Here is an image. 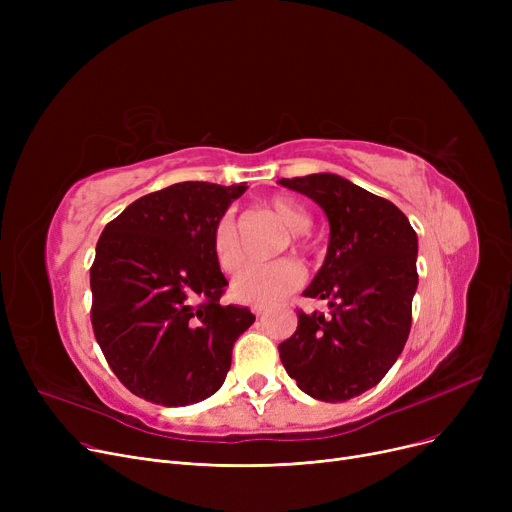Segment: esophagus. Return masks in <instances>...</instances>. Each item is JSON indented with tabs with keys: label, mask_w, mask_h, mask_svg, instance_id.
I'll return each mask as SVG.
<instances>
[{
	"label": "esophagus",
	"mask_w": 512,
	"mask_h": 512,
	"mask_svg": "<svg viewBox=\"0 0 512 512\" xmlns=\"http://www.w3.org/2000/svg\"><path fill=\"white\" fill-rule=\"evenodd\" d=\"M251 311H253L257 317H261V315H263V311H265V307H263V305H253V307H251Z\"/></svg>",
	"instance_id": "1"
}]
</instances>
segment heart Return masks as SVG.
Returning <instances> with one entry per match:
<instances>
[{"label":"heart","instance_id":"obj_1","mask_svg":"<svg viewBox=\"0 0 512 512\" xmlns=\"http://www.w3.org/2000/svg\"><path fill=\"white\" fill-rule=\"evenodd\" d=\"M267 207H270V211H274L276 218L288 230H292L288 234L290 247L305 251L307 240L303 232L311 226L307 209L288 197H276L267 203ZM209 242H211V253L220 270L224 274H234L242 265L245 253H242V242H240L236 218L232 211H224L220 218L213 222ZM284 249H286V242L280 247V251ZM303 278H305V272L301 263L292 257H282L263 265H249L234 278L232 297L240 303H249V305H270L286 297V294H290L292 290H297L303 284Z\"/></svg>","mask_w":512,"mask_h":512}]
</instances>
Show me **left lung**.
Segmentation results:
<instances>
[{
    "instance_id": "1",
    "label": "left lung",
    "mask_w": 512,
    "mask_h": 512,
    "mask_svg": "<svg viewBox=\"0 0 512 512\" xmlns=\"http://www.w3.org/2000/svg\"><path fill=\"white\" fill-rule=\"evenodd\" d=\"M278 182L328 215V255L303 294L332 309L297 311V332L278 346L282 365L317 400L355 398L382 382L409 338L417 234L394 203L336 174Z\"/></svg>"
}]
</instances>
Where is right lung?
I'll list each match as a JSON object with an SVG mask.
<instances>
[{"mask_svg": "<svg viewBox=\"0 0 512 512\" xmlns=\"http://www.w3.org/2000/svg\"><path fill=\"white\" fill-rule=\"evenodd\" d=\"M245 184L178 182L107 224L91 265V324L116 378L145 400L184 407L218 392L255 315L222 305L211 226Z\"/></svg>", "mask_w": 512, "mask_h": 512, "instance_id": "add662e5", "label": "right lung"}]
</instances>
